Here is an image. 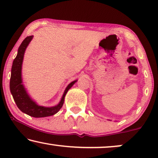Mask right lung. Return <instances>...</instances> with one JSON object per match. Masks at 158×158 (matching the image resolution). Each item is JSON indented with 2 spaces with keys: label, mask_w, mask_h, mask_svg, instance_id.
Here are the masks:
<instances>
[{
  "label": "right lung",
  "mask_w": 158,
  "mask_h": 158,
  "mask_svg": "<svg viewBox=\"0 0 158 158\" xmlns=\"http://www.w3.org/2000/svg\"><path fill=\"white\" fill-rule=\"evenodd\" d=\"M32 38H33V36L26 37L21 44L20 47H19L18 54L12 64L11 75H10V90L16 106L21 111L33 117H46V116H52L60 111L64 103V96L67 92L72 87L76 81L69 84L64 90L60 103L56 106L44 107L36 104V103L34 102L28 96L24 87L22 85V81H21V64L23 62V55H24L26 48L29 43L31 42Z\"/></svg>",
  "instance_id": "1"
}]
</instances>
